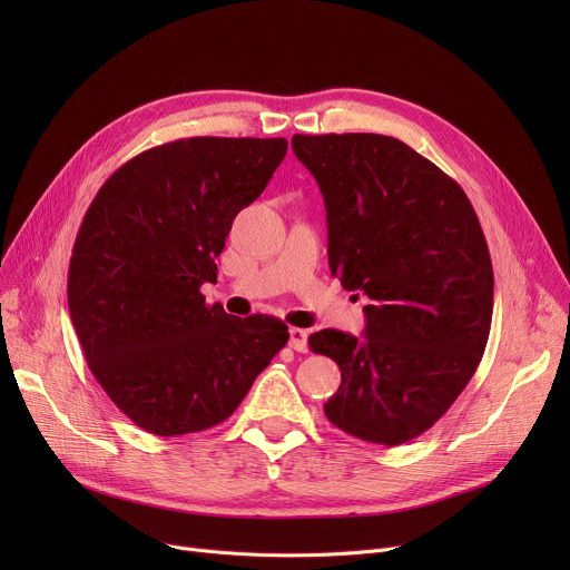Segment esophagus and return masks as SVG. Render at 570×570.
<instances>
[{
  "instance_id": "esophagus-1",
  "label": "esophagus",
  "mask_w": 570,
  "mask_h": 570,
  "mask_svg": "<svg viewBox=\"0 0 570 570\" xmlns=\"http://www.w3.org/2000/svg\"><path fill=\"white\" fill-rule=\"evenodd\" d=\"M288 335H291L288 337V346L293 351H297V353H305L307 351V337H309L307 331H303V327H291Z\"/></svg>"
}]
</instances>
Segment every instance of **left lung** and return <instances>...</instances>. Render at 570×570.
I'll return each instance as SVG.
<instances>
[{
    "label": "left lung",
    "instance_id": "8db88e82",
    "mask_svg": "<svg viewBox=\"0 0 570 570\" xmlns=\"http://www.w3.org/2000/svg\"><path fill=\"white\" fill-rule=\"evenodd\" d=\"M327 213V263L365 293V337L309 335L342 370L323 404L342 432L400 445L453 406L485 353L494 273L462 187L406 142L381 134H295Z\"/></svg>",
    "mask_w": 570,
    "mask_h": 570
}]
</instances>
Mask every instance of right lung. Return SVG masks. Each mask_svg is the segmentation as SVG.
<instances>
[{
	"instance_id": "1",
	"label": "right lung",
	"mask_w": 570,
	"mask_h": 570,
	"mask_svg": "<svg viewBox=\"0 0 570 570\" xmlns=\"http://www.w3.org/2000/svg\"><path fill=\"white\" fill-rule=\"evenodd\" d=\"M286 138L196 136L119 166L87 207L69 263V312L95 379L157 436L224 423L286 346L275 316H230L200 286L239 209L286 155Z\"/></svg>"
}]
</instances>
